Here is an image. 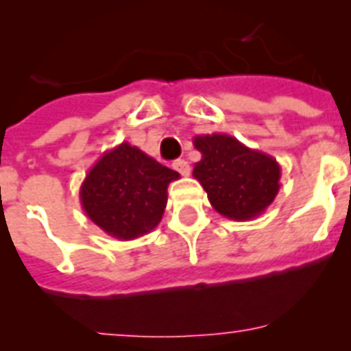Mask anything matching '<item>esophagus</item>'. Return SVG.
<instances>
[{"label":"esophagus","instance_id":"1","mask_svg":"<svg viewBox=\"0 0 351 351\" xmlns=\"http://www.w3.org/2000/svg\"><path fill=\"white\" fill-rule=\"evenodd\" d=\"M173 167H175L178 173H180L182 176H187L189 173H191V167H189V162H186V160H176L175 164H173Z\"/></svg>","mask_w":351,"mask_h":351}]
</instances>
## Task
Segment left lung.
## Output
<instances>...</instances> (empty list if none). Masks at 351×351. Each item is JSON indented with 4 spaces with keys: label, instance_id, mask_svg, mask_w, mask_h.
Segmentation results:
<instances>
[{
    "label": "left lung",
    "instance_id": "1",
    "mask_svg": "<svg viewBox=\"0 0 351 351\" xmlns=\"http://www.w3.org/2000/svg\"><path fill=\"white\" fill-rule=\"evenodd\" d=\"M193 145L202 154L193 176L215 211L226 219L250 220L271 206L280 189V165L273 156L220 132L198 134Z\"/></svg>",
    "mask_w": 351,
    "mask_h": 351
}]
</instances>
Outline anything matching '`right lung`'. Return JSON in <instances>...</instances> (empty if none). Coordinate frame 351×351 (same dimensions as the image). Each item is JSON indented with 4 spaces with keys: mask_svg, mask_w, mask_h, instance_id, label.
Masks as SVG:
<instances>
[{
    "mask_svg": "<svg viewBox=\"0 0 351 351\" xmlns=\"http://www.w3.org/2000/svg\"><path fill=\"white\" fill-rule=\"evenodd\" d=\"M178 178L176 171L142 149L121 142L101 154L85 175L80 202L104 233L132 240L160 224L167 204V186Z\"/></svg>",
    "mask_w": 351,
    "mask_h": 351,
    "instance_id": "add662e5",
    "label": "right lung"
}]
</instances>
